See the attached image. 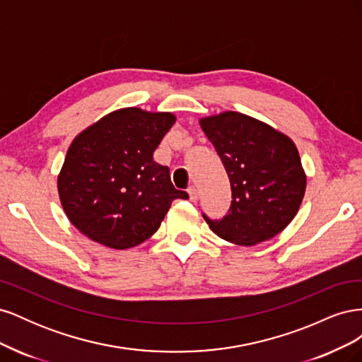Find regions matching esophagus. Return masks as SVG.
<instances>
[{
    "mask_svg": "<svg viewBox=\"0 0 362 362\" xmlns=\"http://www.w3.org/2000/svg\"><path fill=\"white\" fill-rule=\"evenodd\" d=\"M189 196H190V201L196 202L199 198V192H198V187L196 185H192V187H189Z\"/></svg>",
    "mask_w": 362,
    "mask_h": 362,
    "instance_id": "34e87169",
    "label": "esophagus"
}]
</instances>
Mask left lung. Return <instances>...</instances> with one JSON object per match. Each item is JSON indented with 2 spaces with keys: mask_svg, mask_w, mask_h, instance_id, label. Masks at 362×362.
<instances>
[{
  "mask_svg": "<svg viewBox=\"0 0 362 362\" xmlns=\"http://www.w3.org/2000/svg\"><path fill=\"white\" fill-rule=\"evenodd\" d=\"M231 182V208L222 221L204 214L213 233L240 246L279 234L298 214L306 175L294 141L281 131L238 112L202 117Z\"/></svg>",
  "mask_w": 362,
  "mask_h": 362,
  "instance_id": "1",
  "label": "left lung"
}]
</instances>
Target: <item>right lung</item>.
<instances>
[{
	"instance_id": "add662e5",
	"label": "right lung",
	"mask_w": 362,
	"mask_h": 362,
	"mask_svg": "<svg viewBox=\"0 0 362 362\" xmlns=\"http://www.w3.org/2000/svg\"><path fill=\"white\" fill-rule=\"evenodd\" d=\"M175 120L168 112L128 107L74 139L57 189L81 234L112 249L134 247L157 231L175 199L189 198L173 187L169 168L152 158Z\"/></svg>"
}]
</instances>
